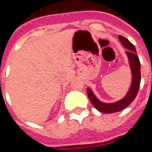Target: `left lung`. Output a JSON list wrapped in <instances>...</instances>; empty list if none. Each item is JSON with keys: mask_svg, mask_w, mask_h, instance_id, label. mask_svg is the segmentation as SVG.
<instances>
[{"mask_svg": "<svg viewBox=\"0 0 152 152\" xmlns=\"http://www.w3.org/2000/svg\"><path fill=\"white\" fill-rule=\"evenodd\" d=\"M118 39L122 44V46L128 50L125 53L127 55L129 64L131 69L132 82H131L129 89L128 91L127 94L125 95V97L118 101L110 102V103H106V102L100 101L90 88H87L88 98L91 104L96 110L102 113H116L118 111L122 110L123 109L126 108L135 99L139 91L140 84V62L137 54L136 48L127 39H125V37L119 35Z\"/></svg>", "mask_w": 152, "mask_h": 152, "instance_id": "8db88e82", "label": "left lung"}]
</instances>
